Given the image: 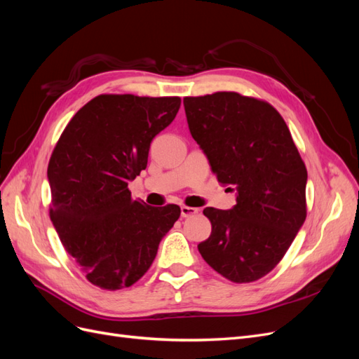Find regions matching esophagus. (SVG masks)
Returning <instances> with one entry per match:
<instances>
[{
	"mask_svg": "<svg viewBox=\"0 0 359 359\" xmlns=\"http://www.w3.org/2000/svg\"><path fill=\"white\" fill-rule=\"evenodd\" d=\"M198 208H193V206H186V205H182L181 206V215L182 217H191V215H194V214H198Z\"/></svg>",
	"mask_w": 359,
	"mask_h": 359,
	"instance_id": "34e87169",
	"label": "esophagus"
}]
</instances>
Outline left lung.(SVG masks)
Wrapping results in <instances>:
<instances>
[{
	"mask_svg": "<svg viewBox=\"0 0 359 359\" xmlns=\"http://www.w3.org/2000/svg\"><path fill=\"white\" fill-rule=\"evenodd\" d=\"M184 109L217 180L236 191L232 210H203L212 231L199 253L227 280L252 283L277 266L306 220V165L264 100L222 91L184 97Z\"/></svg>",
	"mask_w": 359,
	"mask_h": 359,
	"instance_id": "1",
	"label": "left lung"
}]
</instances>
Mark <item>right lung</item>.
<instances>
[{
  "instance_id": "right-lung-1",
  "label": "right lung",
  "mask_w": 359,
  "mask_h": 359,
  "mask_svg": "<svg viewBox=\"0 0 359 359\" xmlns=\"http://www.w3.org/2000/svg\"><path fill=\"white\" fill-rule=\"evenodd\" d=\"M180 97L102 94L74 114L48 166L50 220L86 280L106 290L135 285L178 219V205L135 201L128 182L177 116Z\"/></svg>"
}]
</instances>
